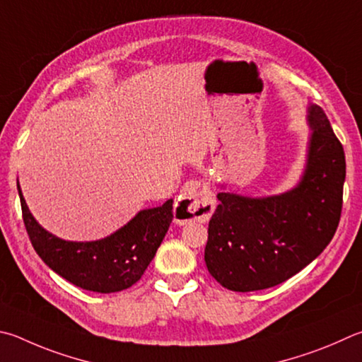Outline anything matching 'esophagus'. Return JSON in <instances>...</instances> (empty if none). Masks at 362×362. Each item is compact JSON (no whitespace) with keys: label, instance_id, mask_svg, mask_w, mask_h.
Masks as SVG:
<instances>
[{"label":"esophagus","instance_id":"obj_1","mask_svg":"<svg viewBox=\"0 0 362 362\" xmlns=\"http://www.w3.org/2000/svg\"><path fill=\"white\" fill-rule=\"evenodd\" d=\"M215 210L212 192L198 180H188L175 201V221H207Z\"/></svg>","mask_w":362,"mask_h":362}]
</instances>
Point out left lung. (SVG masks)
Here are the masks:
<instances>
[{
    "instance_id": "left-lung-1",
    "label": "left lung",
    "mask_w": 362,
    "mask_h": 362,
    "mask_svg": "<svg viewBox=\"0 0 362 362\" xmlns=\"http://www.w3.org/2000/svg\"><path fill=\"white\" fill-rule=\"evenodd\" d=\"M307 160L298 185L281 194H216L204 261L231 291L266 290L302 271L336 234L345 182V153L323 109L310 104Z\"/></svg>"
}]
</instances>
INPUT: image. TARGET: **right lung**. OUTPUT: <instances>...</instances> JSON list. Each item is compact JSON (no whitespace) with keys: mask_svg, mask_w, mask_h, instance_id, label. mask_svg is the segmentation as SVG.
Returning a JSON list of instances; mask_svg holds the SVG:
<instances>
[{"mask_svg":"<svg viewBox=\"0 0 362 362\" xmlns=\"http://www.w3.org/2000/svg\"><path fill=\"white\" fill-rule=\"evenodd\" d=\"M23 223L31 245L52 271L82 290L117 293L139 280L173 223V199L160 207L144 209L107 238L72 242L57 238L39 225L26 206L21 185Z\"/></svg>","mask_w":362,"mask_h":362,"instance_id":"1","label":"right lung"}]
</instances>
